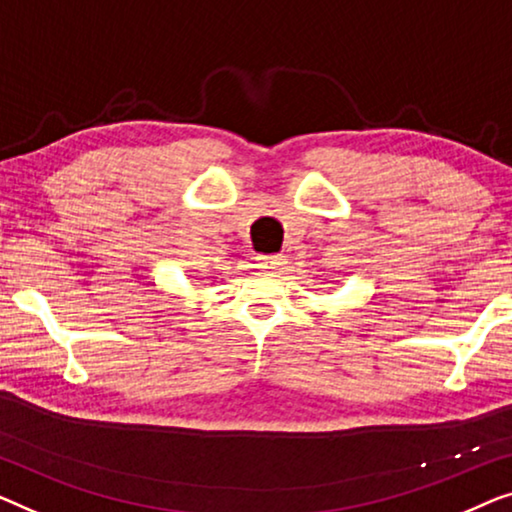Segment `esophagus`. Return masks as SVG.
<instances>
[{
    "instance_id": "obj_1",
    "label": "esophagus",
    "mask_w": 512,
    "mask_h": 512,
    "mask_svg": "<svg viewBox=\"0 0 512 512\" xmlns=\"http://www.w3.org/2000/svg\"><path fill=\"white\" fill-rule=\"evenodd\" d=\"M259 266H264V269H278V266L285 264L283 255H259L257 257Z\"/></svg>"
}]
</instances>
